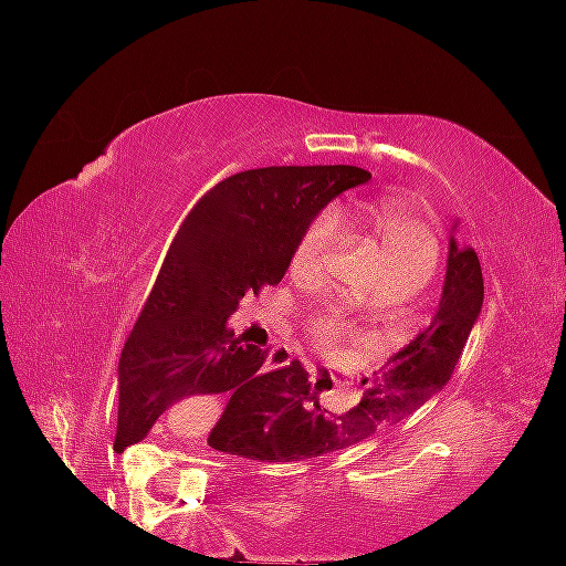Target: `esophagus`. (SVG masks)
<instances>
[{
  "label": "esophagus",
  "instance_id": "obj_1",
  "mask_svg": "<svg viewBox=\"0 0 566 566\" xmlns=\"http://www.w3.org/2000/svg\"><path fill=\"white\" fill-rule=\"evenodd\" d=\"M287 365H290V356L287 354L269 356V367H287Z\"/></svg>",
  "mask_w": 566,
  "mask_h": 566
}]
</instances>
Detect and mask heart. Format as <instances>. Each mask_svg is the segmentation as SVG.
I'll return each mask as SVG.
<instances>
[{"label": "heart", "instance_id": "1", "mask_svg": "<svg viewBox=\"0 0 566 566\" xmlns=\"http://www.w3.org/2000/svg\"><path fill=\"white\" fill-rule=\"evenodd\" d=\"M350 223L361 229L375 247V258L380 263L382 287L418 292L431 279L439 263V237L431 218L418 207L405 201H361L356 205ZM337 239V218L324 212L308 226L292 255V271L308 274L322 258L333 250ZM367 311L369 303L356 305ZM340 324L335 319H319L311 327V335L319 343H333Z\"/></svg>", "mask_w": 566, "mask_h": 566}]
</instances>
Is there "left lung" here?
Here are the masks:
<instances>
[{"mask_svg": "<svg viewBox=\"0 0 566 566\" xmlns=\"http://www.w3.org/2000/svg\"><path fill=\"white\" fill-rule=\"evenodd\" d=\"M458 220L447 247V271L439 308L423 333L396 350L375 378L361 380V399L346 412L319 405V386L297 380L271 401H244L226 407L210 433V447L263 463H292L319 458L359 444L382 426L418 412L433 399L452 369L484 303V279L471 244L454 239Z\"/></svg>", "mask_w": 566, "mask_h": 566, "instance_id": "1", "label": "left lung"}]
</instances>
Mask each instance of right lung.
Listing matches in <instances>:
<instances>
[{"mask_svg":"<svg viewBox=\"0 0 566 566\" xmlns=\"http://www.w3.org/2000/svg\"><path fill=\"white\" fill-rule=\"evenodd\" d=\"M373 178L361 167H263L231 175L193 207L167 252L119 359V426L140 441L172 407L229 394L231 405L271 401L308 373H265V350L233 337L244 295L287 274L303 233L324 207Z\"/></svg>","mask_w":566,"mask_h":566,"instance_id":"right-lung-1","label":"right lung"}]
</instances>
